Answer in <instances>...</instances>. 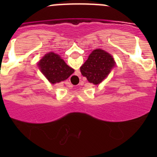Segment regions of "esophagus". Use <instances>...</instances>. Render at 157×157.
<instances>
[{"mask_svg": "<svg viewBox=\"0 0 157 157\" xmlns=\"http://www.w3.org/2000/svg\"><path fill=\"white\" fill-rule=\"evenodd\" d=\"M70 82L71 84L72 83H74V84H76V83H78V74H75V75H73L72 77L70 78Z\"/></svg>", "mask_w": 157, "mask_h": 157, "instance_id": "obj_1", "label": "esophagus"}]
</instances>
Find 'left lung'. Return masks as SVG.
<instances>
[{
  "label": "left lung",
  "instance_id": "left-lung-1",
  "mask_svg": "<svg viewBox=\"0 0 157 157\" xmlns=\"http://www.w3.org/2000/svg\"><path fill=\"white\" fill-rule=\"evenodd\" d=\"M115 64L116 62L111 54L98 48L90 54L86 61L80 67V71L89 82L98 85L106 78Z\"/></svg>",
  "mask_w": 157,
  "mask_h": 157
}]
</instances>
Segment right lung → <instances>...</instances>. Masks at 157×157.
Here are the masks:
<instances>
[{
	"mask_svg": "<svg viewBox=\"0 0 157 157\" xmlns=\"http://www.w3.org/2000/svg\"><path fill=\"white\" fill-rule=\"evenodd\" d=\"M38 67L43 75L52 84L66 80L75 70L67 65L61 57L54 53L48 52L40 59Z\"/></svg>",
	"mask_w": 157,
	"mask_h": 157,
	"instance_id": "add662e5",
	"label": "right lung"
}]
</instances>
